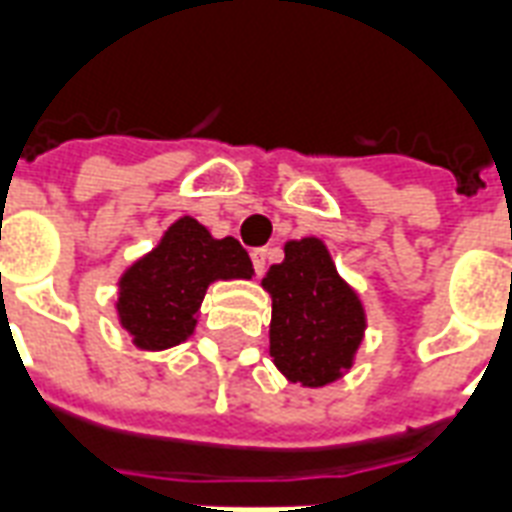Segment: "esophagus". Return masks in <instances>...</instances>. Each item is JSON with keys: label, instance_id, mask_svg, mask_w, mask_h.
Here are the masks:
<instances>
[{"label": "esophagus", "instance_id": "esophagus-1", "mask_svg": "<svg viewBox=\"0 0 512 512\" xmlns=\"http://www.w3.org/2000/svg\"><path fill=\"white\" fill-rule=\"evenodd\" d=\"M252 266L257 274H263L268 266V249H252Z\"/></svg>", "mask_w": 512, "mask_h": 512}]
</instances>
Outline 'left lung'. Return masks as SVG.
<instances>
[{
    "instance_id": "8db88e82",
    "label": "left lung",
    "mask_w": 512,
    "mask_h": 512,
    "mask_svg": "<svg viewBox=\"0 0 512 512\" xmlns=\"http://www.w3.org/2000/svg\"><path fill=\"white\" fill-rule=\"evenodd\" d=\"M271 358L290 382L323 388L350 372L366 312L320 238L287 241L285 260L268 268Z\"/></svg>"
}]
</instances>
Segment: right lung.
Here are the masks:
<instances>
[{"mask_svg": "<svg viewBox=\"0 0 512 512\" xmlns=\"http://www.w3.org/2000/svg\"><path fill=\"white\" fill-rule=\"evenodd\" d=\"M252 274V260L236 238H214L198 219L181 217L121 274L119 323L140 350H168L192 336L211 282Z\"/></svg>", "mask_w": 512, "mask_h": 512, "instance_id": "add662e5", "label": "right lung"}]
</instances>
